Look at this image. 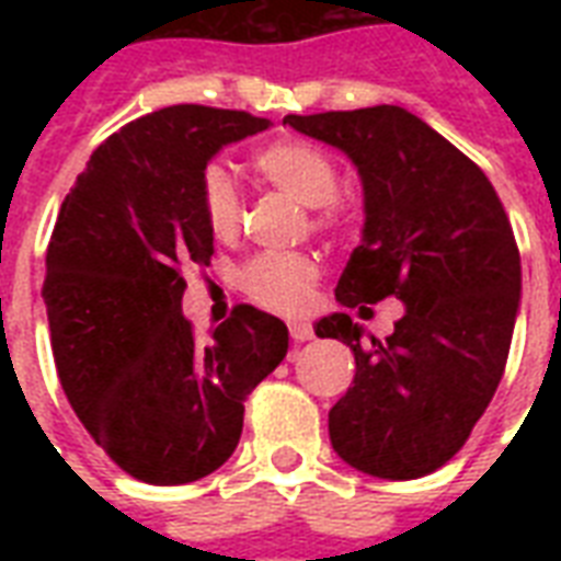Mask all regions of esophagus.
<instances>
[{
  "instance_id": "obj_1",
  "label": "esophagus",
  "mask_w": 561,
  "mask_h": 561,
  "mask_svg": "<svg viewBox=\"0 0 561 561\" xmlns=\"http://www.w3.org/2000/svg\"><path fill=\"white\" fill-rule=\"evenodd\" d=\"M288 329H290V337H294L297 343H306L314 337V329H311V323H306V320H294Z\"/></svg>"
}]
</instances>
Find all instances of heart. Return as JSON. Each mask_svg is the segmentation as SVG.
Returning <instances> with one entry per match:
<instances>
[{"instance_id":"heart-1","label":"heart","mask_w":561,"mask_h":561,"mask_svg":"<svg viewBox=\"0 0 561 561\" xmlns=\"http://www.w3.org/2000/svg\"><path fill=\"white\" fill-rule=\"evenodd\" d=\"M253 169L271 186L288 192L290 197H297L302 206H311V209L329 206L341 188V174L332 157L297 139L264 145L262 151H255ZM197 203H201L203 224L211 236L224 241L236 236L241 227V197L227 169L209 165L203 171ZM314 279L317 264L308 255L273 253V250L253 255L241 271V288L247 297L279 314H294L299 308H306Z\"/></svg>"}]
</instances>
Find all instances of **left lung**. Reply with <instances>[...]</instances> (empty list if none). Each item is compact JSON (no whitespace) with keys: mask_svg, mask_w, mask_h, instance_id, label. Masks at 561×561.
I'll list each match as a JSON object with an SVG mask.
<instances>
[{"mask_svg":"<svg viewBox=\"0 0 561 561\" xmlns=\"http://www.w3.org/2000/svg\"><path fill=\"white\" fill-rule=\"evenodd\" d=\"M343 151L364 188L360 244L334 288L358 308L396 297L387 341H364L346 311L317 337L343 341L355 381L329 410L343 462L381 480H416L451 460L495 396L522 302V255L495 188L474 162L404 107L285 116Z\"/></svg>","mask_w":561,"mask_h":561,"instance_id":"left-lung-1","label":"left lung"}]
</instances>
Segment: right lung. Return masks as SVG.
<instances>
[{
	"instance_id": "obj_1",
	"label": "right lung",
	"mask_w": 561,
	"mask_h": 561,
	"mask_svg": "<svg viewBox=\"0 0 561 561\" xmlns=\"http://www.w3.org/2000/svg\"><path fill=\"white\" fill-rule=\"evenodd\" d=\"M267 127L241 110H157L95 148L57 215L43 282L57 378L92 439L142 483L180 486L220 469L247 396L288 352V325L253 306H238L209 343L183 317L180 267L211 255L203 171Z\"/></svg>"
}]
</instances>
